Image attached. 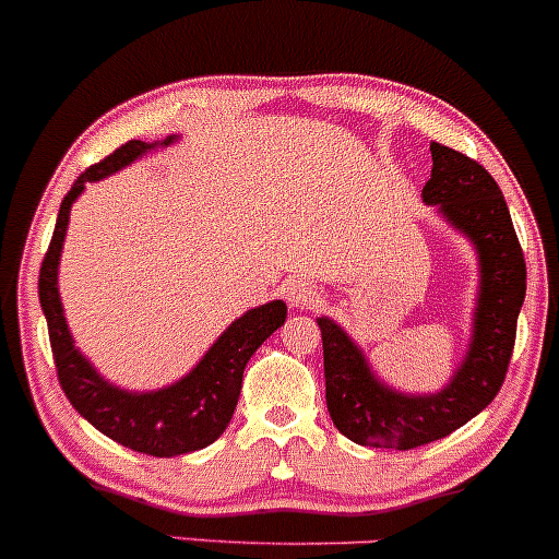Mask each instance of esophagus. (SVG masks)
Returning <instances> with one entry per match:
<instances>
[{
	"instance_id": "34e87169",
	"label": "esophagus",
	"mask_w": 559,
	"mask_h": 559,
	"mask_svg": "<svg viewBox=\"0 0 559 559\" xmlns=\"http://www.w3.org/2000/svg\"><path fill=\"white\" fill-rule=\"evenodd\" d=\"M285 298H287V304L296 306V309H304V306H311L320 296H317V287L311 285L309 280L293 277V280H287V285H285Z\"/></svg>"
}]
</instances>
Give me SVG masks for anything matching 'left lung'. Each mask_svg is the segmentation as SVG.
<instances>
[{
    "mask_svg": "<svg viewBox=\"0 0 559 559\" xmlns=\"http://www.w3.org/2000/svg\"><path fill=\"white\" fill-rule=\"evenodd\" d=\"M424 202L472 239L479 253V301L466 359L453 381L429 397L392 392L335 322L320 317L325 400L335 429L357 445L411 450L442 440L493 402L507 378L525 301V255L507 200L477 159L431 141Z\"/></svg>",
    "mask_w": 559,
    "mask_h": 559,
    "instance_id": "left-lung-1",
    "label": "left lung"
}]
</instances>
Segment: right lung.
Listing matches in <instances>:
<instances>
[{"mask_svg": "<svg viewBox=\"0 0 559 559\" xmlns=\"http://www.w3.org/2000/svg\"><path fill=\"white\" fill-rule=\"evenodd\" d=\"M173 138H167L165 146ZM148 148H154V143L128 141L98 165H90L71 186L58 210L56 231L39 269V304L47 317L58 381L80 416H85L95 429L104 431L119 445L157 455V459H173V455L207 448L224 435L237 407L245 365L258 346L285 322L287 306L272 301L239 317L189 376L159 392H122L95 373L93 365L76 352L71 341L61 298H58V261H61L66 226H69V210L82 194L85 183L100 181L109 173L146 154Z\"/></svg>", "mask_w": 559, "mask_h": 559, "instance_id": "1", "label": "right lung"}]
</instances>
